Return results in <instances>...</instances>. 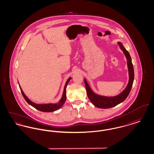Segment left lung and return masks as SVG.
Listing matches in <instances>:
<instances>
[{
  "label": "left lung",
  "mask_w": 154,
  "mask_h": 154,
  "mask_svg": "<svg viewBox=\"0 0 154 154\" xmlns=\"http://www.w3.org/2000/svg\"><path fill=\"white\" fill-rule=\"evenodd\" d=\"M117 44L119 47L120 49L124 52L125 56L127 60V66L129 73V81L126 87L119 94L114 96L101 95L94 92L89 85L87 81L85 79H84V82L88 98L94 106L100 109H109L117 106L121 103L123 102L126 99L128 96L129 95L132 89L134 76V69L132 65V59L129 52L126 50L122 43L118 42Z\"/></svg>",
  "instance_id": "left-lung-1"
}]
</instances>
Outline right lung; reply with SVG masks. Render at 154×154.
<instances>
[{
  "label": "right lung",
  "instance_id": "add662e5",
  "mask_svg": "<svg viewBox=\"0 0 154 154\" xmlns=\"http://www.w3.org/2000/svg\"><path fill=\"white\" fill-rule=\"evenodd\" d=\"M72 79V77H69L67 80L66 82L65 85L63 89V94L61 99L59 100L58 103H42V104H38L36 103L33 102L32 100H30L25 95V94H24V92L22 91V88H21L20 85L19 84V82H18V84H19V87L21 89V91L22 92V95L23 96L24 99H25V100L26 101V102L28 103L30 106H32V107H33L34 108H35L37 110H39L40 111H43V112H52L54 111L58 110L59 109H60L65 102L66 100V87L69 83V82Z\"/></svg>",
  "mask_w": 154,
  "mask_h": 154
}]
</instances>
